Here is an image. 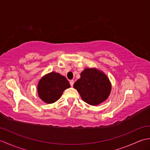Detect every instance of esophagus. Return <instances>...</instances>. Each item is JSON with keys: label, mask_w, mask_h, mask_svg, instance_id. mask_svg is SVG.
<instances>
[{"label": "esophagus", "mask_w": 150, "mask_h": 150, "mask_svg": "<svg viewBox=\"0 0 150 150\" xmlns=\"http://www.w3.org/2000/svg\"><path fill=\"white\" fill-rule=\"evenodd\" d=\"M69 83H70V85H71V86H73V84H74V81L71 80V81H69Z\"/></svg>", "instance_id": "obj_1"}]
</instances>
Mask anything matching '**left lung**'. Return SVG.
<instances>
[{
    "mask_svg": "<svg viewBox=\"0 0 150 150\" xmlns=\"http://www.w3.org/2000/svg\"><path fill=\"white\" fill-rule=\"evenodd\" d=\"M73 88L85 103L97 106L110 96L111 84L108 76L101 70L87 68L81 72V78L75 82Z\"/></svg>",
    "mask_w": 150,
    "mask_h": 150,
    "instance_id": "left-lung-1",
    "label": "left lung"
}]
</instances>
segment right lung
I'll return each mask as SVG.
<instances>
[{"mask_svg": "<svg viewBox=\"0 0 150 150\" xmlns=\"http://www.w3.org/2000/svg\"><path fill=\"white\" fill-rule=\"evenodd\" d=\"M69 88V82L64 76L52 71L40 79L37 85V93L44 103L52 104L58 100L64 91Z\"/></svg>", "mask_w": 150, "mask_h": 150, "instance_id": "add662e5", "label": "right lung"}]
</instances>
